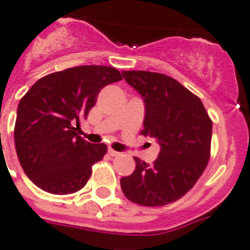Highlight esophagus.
Returning <instances> with one entry per match:
<instances>
[{"label": "esophagus", "mask_w": 250, "mask_h": 250, "mask_svg": "<svg viewBox=\"0 0 250 250\" xmlns=\"http://www.w3.org/2000/svg\"><path fill=\"white\" fill-rule=\"evenodd\" d=\"M108 154L112 155V157H116V155H119L120 153H119V151H116V150H114V149L108 148Z\"/></svg>", "instance_id": "34e87169"}]
</instances>
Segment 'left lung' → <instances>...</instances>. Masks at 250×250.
<instances>
[{"label": "left lung", "instance_id": "obj_1", "mask_svg": "<svg viewBox=\"0 0 250 250\" xmlns=\"http://www.w3.org/2000/svg\"><path fill=\"white\" fill-rule=\"evenodd\" d=\"M123 76L144 101L140 134L154 138L161 151L153 164L134 157L135 170L121 178V189L143 206L172 204L193 187L208 166L212 121L201 100L173 78L146 70H124Z\"/></svg>", "mask_w": 250, "mask_h": 250}]
</instances>
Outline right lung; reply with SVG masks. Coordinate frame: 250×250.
I'll return each instance as SVG.
<instances>
[{
    "label": "right lung",
    "mask_w": 250,
    "mask_h": 250,
    "mask_svg": "<svg viewBox=\"0 0 250 250\" xmlns=\"http://www.w3.org/2000/svg\"><path fill=\"white\" fill-rule=\"evenodd\" d=\"M123 80L106 65H81L40 78L18 106L15 146L23 172L39 188L69 195L86 186L107 151L78 135L80 121L102 88Z\"/></svg>",
    "instance_id": "add662e5"
}]
</instances>
